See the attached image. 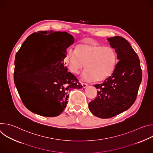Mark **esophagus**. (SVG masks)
Returning a JSON list of instances; mask_svg holds the SVG:
<instances>
[{"label": "esophagus", "instance_id": "34e87169", "mask_svg": "<svg viewBox=\"0 0 153 153\" xmlns=\"http://www.w3.org/2000/svg\"><path fill=\"white\" fill-rule=\"evenodd\" d=\"M81 84L82 85V86H83V88H86V87H87L88 86V84L87 83H81Z\"/></svg>", "mask_w": 153, "mask_h": 153}]
</instances>
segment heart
Returning a JSON list of instances; mask_svg holds the SVG:
<instances>
[{"label":"heart","mask_w":153,"mask_h":153,"mask_svg":"<svg viewBox=\"0 0 153 153\" xmlns=\"http://www.w3.org/2000/svg\"><path fill=\"white\" fill-rule=\"evenodd\" d=\"M65 60L74 74H79L85 65L86 71L82 78L99 82L107 79L114 73L118 58L115 49L110 46L83 43L76 46L75 51L70 50Z\"/></svg>","instance_id":"obj_1"}]
</instances>
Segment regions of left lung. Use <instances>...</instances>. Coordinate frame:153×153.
I'll return each mask as SVG.
<instances>
[{
	"label": "left lung",
	"instance_id": "8db88e82",
	"mask_svg": "<svg viewBox=\"0 0 153 153\" xmlns=\"http://www.w3.org/2000/svg\"><path fill=\"white\" fill-rule=\"evenodd\" d=\"M119 60L114 73L103 83L94 85L97 97L88 104L95 116L111 118L128 110L136 101L142 82V71L139 57L125 38H108Z\"/></svg>",
	"mask_w": 153,
	"mask_h": 153
}]
</instances>
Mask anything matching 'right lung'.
Here are the masks:
<instances>
[{"label": "right lung", "mask_w": 153, "mask_h": 153, "mask_svg": "<svg viewBox=\"0 0 153 153\" xmlns=\"http://www.w3.org/2000/svg\"><path fill=\"white\" fill-rule=\"evenodd\" d=\"M74 41L67 32L40 31L30 35L16 53L20 65L14 69V83L31 112L57 116L67 106L68 92L82 88L63 62L67 48Z\"/></svg>", "instance_id": "right-lung-1"}]
</instances>
